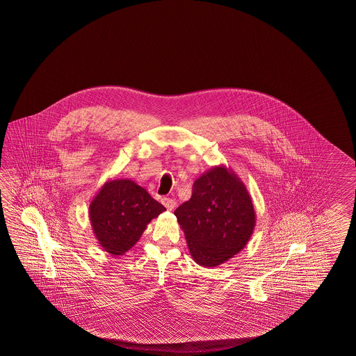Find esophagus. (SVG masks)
I'll list each match as a JSON object with an SVG mask.
<instances>
[{
    "label": "esophagus",
    "mask_w": 356,
    "mask_h": 356,
    "mask_svg": "<svg viewBox=\"0 0 356 356\" xmlns=\"http://www.w3.org/2000/svg\"><path fill=\"white\" fill-rule=\"evenodd\" d=\"M161 204H164L169 211L175 210V206H177V202H175V200H172V198H167V197L161 198Z\"/></svg>",
    "instance_id": "obj_1"
}]
</instances>
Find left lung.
<instances>
[{"label":"left lung","mask_w":356,"mask_h":356,"mask_svg":"<svg viewBox=\"0 0 356 356\" xmlns=\"http://www.w3.org/2000/svg\"><path fill=\"white\" fill-rule=\"evenodd\" d=\"M193 261L216 267L247 245L256 212L245 184L225 165L212 167L193 183L192 196L175 211Z\"/></svg>","instance_id":"obj_1"}]
</instances>
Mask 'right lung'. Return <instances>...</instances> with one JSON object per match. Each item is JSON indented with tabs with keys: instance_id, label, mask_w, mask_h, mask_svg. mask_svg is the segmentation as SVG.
<instances>
[{
	"instance_id": "obj_1",
	"label": "right lung",
	"mask_w": 356,
	"mask_h": 356,
	"mask_svg": "<svg viewBox=\"0 0 356 356\" xmlns=\"http://www.w3.org/2000/svg\"><path fill=\"white\" fill-rule=\"evenodd\" d=\"M167 209L131 179H109L91 200L89 218L95 238L112 256L131 250L152 219Z\"/></svg>"
}]
</instances>
